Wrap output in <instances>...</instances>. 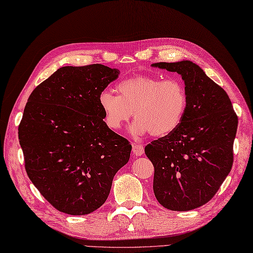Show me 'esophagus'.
Instances as JSON below:
<instances>
[{
  "instance_id": "obj_1",
  "label": "esophagus",
  "mask_w": 253,
  "mask_h": 253,
  "mask_svg": "<svg viewBox=\"0 0 253 253\" xmlns=\"http://www.w3.org/2000/svg\"><path fill=\"white\" fill-rule=\"evenodd\" d=\"M132 153L135 156H141L143 153H144V147H143V145L141 144H133Z\"/></svg>"
}]
</instances>
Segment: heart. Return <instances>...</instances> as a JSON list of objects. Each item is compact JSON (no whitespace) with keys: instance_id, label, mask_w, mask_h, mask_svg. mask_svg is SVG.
<instances>
[{"instance_id":"obj_1","label":"heart","mask_w":253,"mask_h":253,"mask_svg":"<svg viewBox=\"0 0 253 253\" xmlns=\"http://www.w3.org/2000/svg\"><path fill=\"white\" fill-rule=\"evenodd\" d=\"M117 90L119 96L110 90L99 94L104 121L112 130H119L134 113L133 135L150 132L153 136L162 137L180 126L187 110V92L177 79L135 76L121 82Z\"/></svg>"}]
</instances>
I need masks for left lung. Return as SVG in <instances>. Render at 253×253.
I'll list each match as a JSON object with an SVG mask.
<instances>
[{
  "label": "left lung",
  "instance_id": "left-lung-1",
  "mask_svg": "<svg viewBox=\"0 0 253 253\" xmlns=\"http://www.w3.org/2000/svg\"><path fill=\"white\" fill-rule=\"evenodd\" d=\"M152 67L182 76L188 98L180 126L145 146L154 195L166 209L188 211L211 201L230 173L238 117L225 90L193 61Z\"/></svg>",
  "mask_w": 253,
  "mask_h": 253
}]
</instances>
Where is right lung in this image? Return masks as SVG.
I'll return each instance as SVG.
<instances>
[{
    "label": "right lung",
    "mask_w": 253,
    "mask_h": 253,
    "mask_svg": "<svg viewBox=\"0 0 253 253\" xmlns=\"http://www.w3.org/2000/svg\"><path fill=\"white\" fill-rule=\"evenodd\" d=\"M120 70L66 66L33 90L18 126L28 177L57 211L88 215L110 194L132 145L109 128L99 94Z\"/></svg>",
    "instance_id": "add662e5"
}]
</instances>
